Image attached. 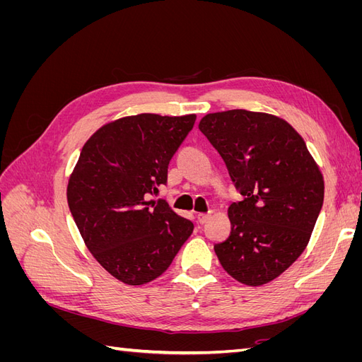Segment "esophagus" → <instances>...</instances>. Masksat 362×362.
<instances>
[{"instance_id": "obj_1", "label": "esophagus", "mask_w": 362, "mask_h": 362, "mask_svg": "<svg viewBox=\"0 0 362 362\" xmlns=\"http://www.w3.org/2000/svg\"><path fill=\"white\" fill-rule=\"evenodd\" d=\"M210 217H211L210 213H199L198 216H196V218H198V222L201 225H204V223H206L208 221H210Z\"/></svg>"}]
</instances>
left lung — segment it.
Instances as JSON below:
<instances>
[{
	"mask_svg": "<svg viewBox=\"0 0 362 362\" xmlns=\"http://www.w3.org/2000/svg\"><path fill=\"white\" fill-rule=\"evenodd\" d=\"M199 129L243 196L228 208L231 234L214 252L245 286L278 278L300 257L323 205L322 172L286 120L247 110L210 113Z\"/></svg>",
	"mask_w": 362,
	"mask_h": 362,
	"instance_id": "1",
	"label": "left lung"
}]
</instances>
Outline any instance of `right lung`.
I'll return each instance as SVG.
<instances>
[{"label": "right lung", "mask_w": 362, "mask_h": 362, "mask_svg": "<svg viewBox=\"0 0 362 362\" xmlns=\"http://www.w3.org/2000/svg\"><path fill=\"white\" fill-rule=\"evenodd\" d=\"M196 116L144 113L101 127L86 141L68 184V205L95 259L141 286L168 270L193 223L152 201Z\"/></svg>", "instance_id": "add662e5"}]
</instances>
